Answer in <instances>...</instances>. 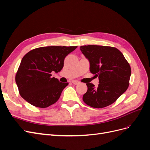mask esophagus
Listing matches in <instances>:
<instances>
[{"label":"esophagus","mask_w":150,"mask_h":150,"mask_svg":"<svg viewBox=\"0 0 150 150\" xmlns=\"http://www.w3.org/2000/svg\"><path fill=\"white\" fill-rule=\"evenodd\" d=\"M72 84H75V85H76V84H78L79 83V82L78 81H76V80L72 81Z\"/></svg>","instance_id":"obj_1"}]
</instances>
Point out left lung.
I'll list each match as a JSON object with an SVG mask.
<instances>
[{
    "label": "left lung",
    "mask_w": 150,
    "mask_h": 150,
    "mask_svg": "<svg viewBox=\"0 0 150 150\" xmlns=\"http://www.w3.org/2000/svg\"><path fill=\"white\" fill-rule=\"evenodd\" d=\"M88 59L90 71L99 78L98 88L86 83L88 91L83 97L87 105L102 108L115 103L128 89L131 74L129 62L116 47L88 45L80 47Z\"/></svg>",
    "instance_id": "obj_1"
}]
</instances>
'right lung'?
<instances>
[{
    "label": "right lung",
    "mask_w": 150,
    "mask_h": 150,
    "mask_svg": "<svg viewBox=\"0 0 150 150\" xmlns=\"http://www.w3.org/2000/svg\"><path fill=\"white\" fill-rule=\"evenodd\" d=\"M78 46H47L35 48L22 58L16 74L19 94L35 107L46 108L57 101L68 83L51 77L59 72L65 57Z\"/></svg>",
    "instance_id": "right-lung-1"
}]
</instances>
